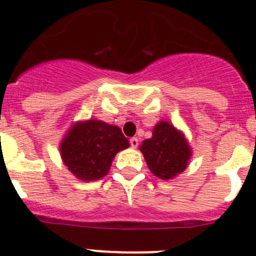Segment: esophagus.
Wrapping results in <instances>:
<instances>
[{"instance_id":"1","label":"esophagus","mask_w":256,"mask_h":256,"mask_svg":"<svg viewBox=\"0 0 256 256\" xmlns=\"http://www.w3.org/2000/svg\"><path fill=\"white\" fill-rule=\"evenodd\" d=\"M130 146H132V148H136L138 146V138H137V137H132V138L130 140Z\"/></svg>"}]
</instances>
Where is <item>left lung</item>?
Listing matches in <instances>:
<instances>
[{"label":"left lung","mask_w":256,"mask_h":256,"mask_svg":"<svg viewBox=\"0 0 256 256\" xmlns=\"http://www.w3.org/2000/svg\"><path fill=\"white\" fill-rule=\"evenodd\" d=\"M151 173L160 180H172L188 165L192 150L182 130L169 122L160 120L154 126L152 137L140 146Z\"/></svg>","instance_id":"8db88e82"}]
</instances>
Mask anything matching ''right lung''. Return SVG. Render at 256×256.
<instances>
[{
  "instance_id": "obj_1",
  "label": "right lung",
  "mask_w": 256,
  "mask_h": 256,
  "mask_svg": "<svg viewBox=\"0 0 256 256\" xmlns=\"http://www.w3.org/2000/svg\"><path fill=\"white\" fill-rule=\"evenodd\" d=\"M128 148L119 126L91 118L70 126L60 142V155L74 177L92 182L105 177L115 155Z\"/></svg>"
}]
</instances>
